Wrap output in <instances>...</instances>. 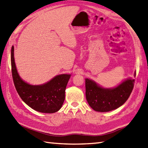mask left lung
I'll return each instance as SVG.
<instances>
[{
	"mask_svg": "<svg viewBox=\"0 0 148 148\" xmlns=\"http://www.w3.org/2000/svg\"><path fill=\"white\" fill-rule=\"evenodd\" d=\"M136 74H134V76ZM134 79H127L114 88L105 89L89 79H86V97L94 111L108 112L121 106L130 97Z\"/></svg>",
	"mask_w": 148,
	"mask_h": 148,
	"instance_id": "obj_1",
	"label": "left lung"
}]
</instances>
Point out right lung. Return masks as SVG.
Segmentation results:
<instances>
[{
    "label": "right lung",
    "instance_id": "1",
    "mask_svg": "<svg viewBox=\"0 0 148 148\" xmlns=\"http://www.w3.org/2000/svg\"><path fill=\"white\" fill-rule=\"evenodd\" d=\"M11 49L12 74L17 92L29 107L43 113H54L61 108L65 99V90L71 74H60L44 84L34 86L24 81L18 75Z\"/></svg>",
    "mask_w": 148,
    "mask_h": 148
}]
</instances>
